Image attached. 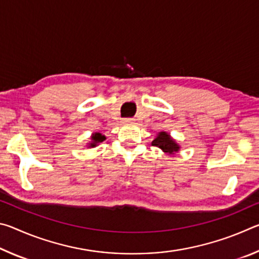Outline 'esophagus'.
Returning <instances> with one entry per match:
<instances>
[{
    "label": "esophagus",
    "instance_id": "esophagus-1",
    "mask_svg": "<svg viewBox=\"0 0 259 259\" xmlns=\"http://www.w3.org/2000/svg\"><path fill=\"white\" fill-rule=\"evenodd\" d=\"M123 122H124V123H134L135 119H134V117H126V119L123 120Z\"/></svg>",
    "mask_w": 259,
    "mask_h": 259
}]
</instances>
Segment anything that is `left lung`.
<instances>
[{"instance_id":"left-lung-1","label":"left lung","mask_w":259,"mask_h":259,"mask_svg":"<svg viewBox=\"0 0 259 259\" xmlns=\"http://www.w3.org/2000/svg\"><path fill=\"white\" fill-rule=\"evenodd\" d=\"M152 145L160 147L162 151L169 153V154H174V152H177L179 150V146L166 133H160L157 135V137L152 142Z\"/></svg>"}]
</instances>
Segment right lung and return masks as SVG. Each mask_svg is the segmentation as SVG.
<instances>
[{"label":"right lung","mask_w":259,"mask_h":259,"mask_svg":"<svg viewBox=\"0 0 259 259\" xmlns=\"http://www.w3.org/2000/svg\"><path fill=\"white\" fill-rule=\"evenodd\" d=\"M91 138H93V143L90 144L91 147H95L98 143H102V142H104L105 139H106V138H105V136H103L102 134H99V133L94 134L93 137H91Z\"/></svg>","instance_id":"add662e5"}]
</instances>
